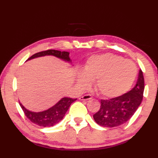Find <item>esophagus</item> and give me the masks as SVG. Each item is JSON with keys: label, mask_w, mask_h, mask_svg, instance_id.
I'll use <instances>...</instances> for the list:
<instances>
[{"label": "esophagus", "mask_w": 158, "mask_h": 158, "mask_svg": "<svg viewBox=\"0 0 158 158\" xmlns=\"http://www.w3.org/2000/svg\"><path fill=\"white\" fill-rule=\"evenodd\" d=\"M92 98V96H91V95L90 94H85L84 96H81L80 98H79V99L83 101V100H89V99H91Z\"/></svg>", "instance_id": "1"}]
</instances>
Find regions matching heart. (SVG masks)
I'll return each mask as SVG.
<instances>
[{"mask_svg":"<svg viewBox=\"0 0 158 158\" xmlns=\"http://www.w3.org/2000/svg\"><path fill=\"white\" fill-rule=\"evenodd\" d=\"M137 76L134 62L107 53L93 56L85 66L84 73H79L77 83L82 88L95 81L97 93L105 98H115L127 92Z\"/></svg>","mask_w":158,"mask_h":158,"instance_id":"heart-1","label":"heart"}]
</instances>
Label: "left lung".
I'll use <instances>...</instances> for the list:
<instances>
[{"label": "left lung", "mask_w": 158, "mask_h": 158, "mask_svg": "<svg viewBox=\"0 0 158 158\" xmlns=\"http://www.w3.org/2000/svg\"><path fill=\"white\" fill-rule=\"evenodd\" d=\"M144 78L139 70L136 85L130 91L118 97L101 100V107L94 115L95 121L104 127H115L132 118L143 99Z\"/></svg>", "instance_id": "left-lung-1"}]
</instances>
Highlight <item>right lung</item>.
Here are the masks:
<instances>
[{
	"instance_id": "1",
	"label": "right lung",
	"mask_w": 158,
	"mask_h": 158,
	"mask_svg": "<svg viewBox=\"0 0 158 158\" xmlns=\"http://www.w3.org/2000/svg\"><path fill=\"white\" fill-rule=\"evenodd\" d=\"M46 55H51V56H54L56 57L61 59V60L66 61V62H71V60L69 58V53L67 51H60L57 50H52V49L36 53V54L32 55L31 57L28 58V60L36 57H40V56H46ZM76 100H77V98L68 97L62 98L52 107L49 108L48 110H45V111L39 112V113L29 111V110L26 109L23 106V104L20 103V105L23 111L24 112L26 116L32 123H35L38 126L49 127L54 126L55 124L58 123L63 118L68 108Z\"/></svg>"
}]
</instances>
